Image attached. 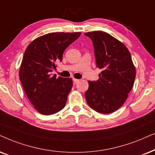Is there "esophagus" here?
Segmentation results:
<instances>
[{"instance_id":"obj_1","label":"esophagus","mask_w":155,"mask_h":155,"mask_svg":"<svg viewBox=\"0 0 155 155\" xmlns=\"http://www.w3.org/2000/svg\"><path fill=\"white\" fill-rule=\"evenodd\" d=\"M73 81H74V84H77L78 82L80 81V80L79 79H73Z\"/></svg>"}]
</instances>
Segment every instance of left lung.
Listing matches in <instances>:
<instances>
[{
  "label": "left lung",
  "mask_w": 155,
  "mask_h": 155,
  "mask_svg": "<svg viewBox=\"0 0 155 155\" xmlns=\"http://www.w3.org/2000/svg\"><path fill=\"white\" fill-rule=\"evenodd\" d=\"M93 42L96 64L99 69L97 81H89L85 99L92 109L110 114L120 108L134 85L136 69L125 45L102 31L84 34Z\"/></svg>",
  "instance_id": "obj_1"
}]
</instances>
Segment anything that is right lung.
I'll return each mask as SVG.
<instances>
[{
  "mask_svg": "<svg viewBox=\"0 0 155 155\" xmlns=\"http://www.w3.org/2000/svg\"><path fill=\"white\" fill-rule=\"evenodd\" d=\"M81 32L50 33L34 39L27 46L19 69V78L28 99L37 111L51 115L64 109L71 91V78L51 72L61 61L63 53Z\"/></svg>",
  "mask_w": 155,
  "mask_h": 155,
  "instance_id": "right-lung-1",
  "label": "right lung"
}]
</instances>
